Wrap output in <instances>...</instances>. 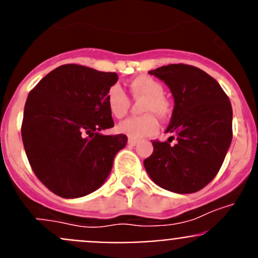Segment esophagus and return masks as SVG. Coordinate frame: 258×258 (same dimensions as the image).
I'll return each mask as SVG.
<instances>
[{"mask_svg": "<svg viewBox=\"0 0 258 258\" xmlns=\"http://www.w3.org/2000/svg\"><path fill=\"white\" fill-rule=\"evenodd\" d=\"M137 142L139 141H137L136 139H131V137L128 139V146H136Z\"/></svg>", "mask_w": 258, "mask_h": 258, "instance_id": "1", "label": "esophagus"}]
</instances>
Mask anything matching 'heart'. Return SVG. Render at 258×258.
<instances>
[{
    "instance_id": "b5f03b06",
    "label": "heart",
    "mask_w": 258,
    "mask_h": 258,
    "mask_svg": "<svg viewBox=\"0 0 258 258\" xmlns=\"http://www.w3.org/2000/svg\"><path fill=\"white\" fill-rule=\"evenodd\" d=\"M132 95L136 98H145L142 111L146 114L139 117H130L117 126V131L131 139H145L152 136L158 130V121L152 113L160 117H167L172 111L171 102L163 96L165 88L162 83L148 76H140L130 83ZM108 110L116 118H122L128 108V98L121 86L113 85L108 88L106 95Z\"/></svg>"
}]
</instances>
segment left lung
I'll return each instance as SVG.
<instances>
[{"instance_id": "1", "label": "left lung", "mask_w": 258, "mask_h": 258, "mask_svg": "<svg viewBox=\"0 0 258 258\" xmlns=\"http://www.w3.org/2000/svg\"><path fill=\"white\" fill-rule=\"evenodd\" d=\"M166 83L175 100L165 142L153 141L144 161L157 186L194 194L210 183L232 141V107L220 83L189 64H167L148 72ZM175 140V145L170 142Z\"/></svg>"}]
</instances>
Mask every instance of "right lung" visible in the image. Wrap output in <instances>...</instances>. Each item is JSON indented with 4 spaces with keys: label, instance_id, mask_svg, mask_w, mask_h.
<instances>
[{
    "label": "right lung",
    "instance_id": "obj_1",
    "mask_svg": "<svg viewBox=\"0 0 258 258\" xmlns=\"http://www.w3.org/2000/svg\"><path fill=\"white\" fill-rule=\"evenodd\" d=\"M118 80L80 64H62L28 93L21 127L28 162L38 179L63 199L100 188L126 135H102L113 127L106 95Z\"/></svg>",
    "mask_w": 258,
    "mask_h": 258
}]
</instances>
